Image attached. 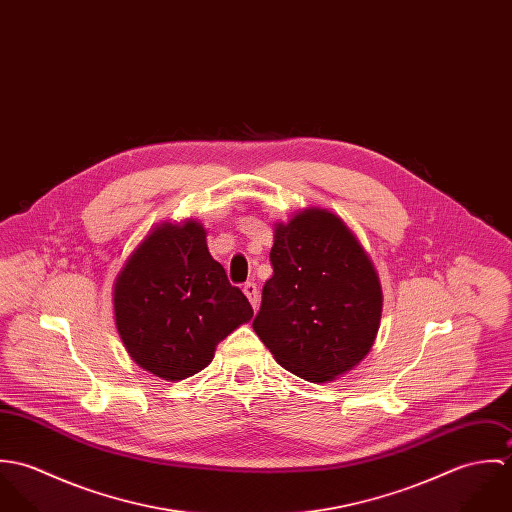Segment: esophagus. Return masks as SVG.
Returning <instances> with one entry per match:
<instances>
[{
	"label": "esophagus",
	"mask_w": 512,
	"mask_h": 512,
	"mask_svg": "<svg viewBox=\"0 0 512 512\" xmlns=\"http://www.w3.org/2000/svg\"><path fill=\"white\" fill-rule=\"evenodd\" d=\"M242 292L248 297V301L252 303V307H254V311H256V309H258V301H260V299H258V288H256V284H252V282L244 284Z\"/></svg>",
	"instance_id": "34e87169"
}]
</instances>
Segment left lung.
<instances>
[{
    "instance_id": "8db88e82",
    "label": "left lung",
    "mask_w": 512,
    "mask_h": 512,
    "mask_svg": "<svg viewBox=\"0 0 512 512\" xmlns=\"http://www.w3.org/2000/svg\"><path fill=\"white\" fill-rule=\"evenodd\" d=\"M270 262L252 327L274 359L319 384L353 370L382 315L378 272L355 232L327 209H301L274 224Z\"/></svg>"
}]
</instances>
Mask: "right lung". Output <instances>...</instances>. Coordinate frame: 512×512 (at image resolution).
Wrapping results in <instances>:
<instances>
[{
  "mask_svg": "<svg viewBox=\"0 0 512 512\" xmlns=\"http://www.w3.org/2000/svg\"><path fill=\"white\" fill-rule=\"evenodd\" d=\"M112 303L132 361L169 382L211 365L220 341L254 315L195 219L165 220L147 232L114 280Z\"/></svg>",
  "mask_w": 512,
  "mask_h": 512,
  "instance_id": "right-lung-1",
  "label": "right lung"
}]
</instances>
